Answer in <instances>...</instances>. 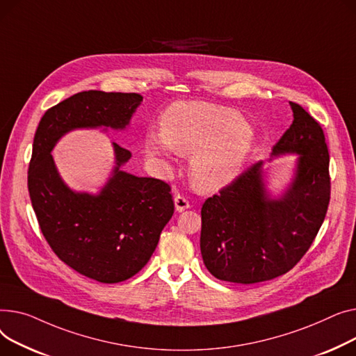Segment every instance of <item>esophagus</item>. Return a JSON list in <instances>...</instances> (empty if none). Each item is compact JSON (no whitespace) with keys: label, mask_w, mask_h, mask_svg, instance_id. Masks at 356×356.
Returning <instances> with one entry per match:
<instances>
[{"label":"esophagus","mask_w":356,"mask_h":356,"mask_svg":"<svg viewBox=\"0 0 356 356\" xmlns=\"http://www.w3.org/2000/svg\"><path fill=\"white\" fill-rule=\"evenodd\" d=\"M174 202H175V208L177 211H185L186 208H190V201L184 195V194H175L174 197Z\"/></svg>","instance_id":"34e87169"}]
</instances>
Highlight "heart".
Masks as SVG:
<instances>
[{
    "instance_id": "1",
    "label": "heart",
    "mask_w": 356,
    "mask_h": 356,
    "mask_svg": "<svg viewBox=\"0 0 356 356\" xmlns=\"http://www.w3.org/2000/svg\"><path fill=\"white\" fill-rule=\"evenodd\" d=\"M159 131L145 136L146 151L165 156L174 149L193 155L190 175L200 191H216L233 181L253 145L244 118L205 102H177L165 111Z\"/></svg>"
}]
</instances>
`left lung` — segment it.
<instances>
[{"instance_id": "left-lung-1", "label": "left lung", "mask_w": 356, "mask_h": 356, "mask_svg": "<svg viewBox=\"0 0 356 356\" xmlns=\"http://www.w3.org/2000/svg\"><path fill=\"white\" fill-rule=\"evenodd\" d=\"M289 103L293 122L271 154H299L289 190L277 200L268 198L260 161L202 204L201 256L220 280L252 284L287 273L306 254L326 217L330 177L325 134L300 104Z\"/></svg>"}]
</instances>
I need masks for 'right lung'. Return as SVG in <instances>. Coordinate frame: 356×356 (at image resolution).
I'll return each instance as SVG.
<instances>
[{
    "label": "right lung",
    "instance_id": "1",
    "mask_svg": "<svg viewBox=\"0 0 356 356\" xmlns=\"http://www.w3.org/2000/svg\"><path fill=\"white\" fill-rule=\"evenodd\" d=\"M142 99L138 93H76L50 108L34 135L29 193L41 233L61 261L100 283L128 280L149 261L174 214L171 186L120 171L131 152L113 143V177L99 195L77 194L58 177L50 152L72 129H123Z\"/></svg>",
    "mask_w": 356,
    "mask_h": 356
}]
</instances>
